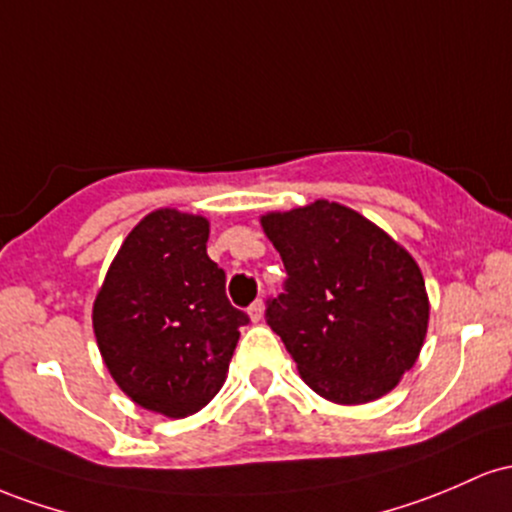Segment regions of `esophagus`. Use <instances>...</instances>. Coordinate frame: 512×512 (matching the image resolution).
Listing matches in <instances>:
<instances>
[{"instance_id":"esophagus-1","label":"esophagus","mask_w":512,"mask_h":512,"mask_svg":"<svg viewBox=\"0 0 512 512\" xmlns=\"http://www.w3.org/2000/svg\"><path fill=\"white\" fill-rule=\"evenodd\" d=\"M249 317H251V321H261L263 319V302L261 300H256L254 304H251Z\"/></svg>"}]
</instances>
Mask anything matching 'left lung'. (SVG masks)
Listing matches in <instances>:
<instances>
[{
  "label": "left lung",
  "instance_id": "1",
  "mask_svg": "<svg viewBox=\"0 0 512 512\" xmlns=\"http://www.w3.org/2000/svg\"><path fill=\"white\" fill-rule=\"evenodd\" d=\"M285 263L266 321L302 380L333 404H367L399 384L428 331V292L409 251L346 205L314 200L261 217Z\"/></svg>",
  "mask_w": 512,
  "mask_h": 512
}]
</instances>
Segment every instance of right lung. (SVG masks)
Masks as SVG:
<instances>
[{
    "mask_svg": "<svg viewBox=\"0 0 512 512\" xmlns=\"http://www.w3.org/2000/svg\"><path fill=\"white\" fill-rule=\"evenodd\" d=\"M210 222L171 208L125 237L94 302L108 372L142 409L169 418L200 411L227 380L239 326L249 324L208 256Z\"/></svg>",
    "mask_w": 512,
    "mask_h": 512,
    "instance_id": "right-lung-1",
    "label": "right lung"
}]
</instances>
